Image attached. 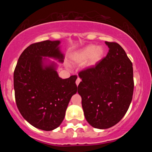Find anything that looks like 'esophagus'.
Wrapping results in <instances>:
<instances>
[{
  "label": "esophagus",
  "instance_id": "34e87169",
  "mask_svg": "<svg viewBox=\"0 0 152 152\" xmlns=\"http://www.w3.org/2000/svg\"><path fill=\"white\" fill-rule=\"evenodd\" d=\"M81 78L78 77V78H77V79H76V85H77V86H78V84H79V83H80V82H81Z\"/></svg>",
  "mask_w": 152,
  "mask_h": 152
}]
</instances>
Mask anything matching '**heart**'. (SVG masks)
<instances>
[{"instance_id": "b5f03b06", "label": "heart", "mask_w": 152, "mask_h": 152, "mask_svg": "<svg viewBox=\"0 0 152 152\" xmlns=\"http://www.w3.org/2000/svg\"><path fill=\"white\" fill-rule=\"evenodd\" d=\"M104 54V50L102 47H96L94 45H89L74 53L72 56V61L78 64L86 61V66L87 67H92L96 65L102 60Z\"/></svg>"}]
</instances>
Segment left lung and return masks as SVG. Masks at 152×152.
<instances>
[{
  "label": "left lung",
  "instance_id": "obj_1",
  "mask_svg": "<svg viewBox=\"0 0 152 152\" xmlns=\"http://www.w3.org/2000/svg\"><path fill=\"white\" fill-rule=\"evenodd\" d=\"M105 43L109 50L95 67L78 74V93L86 121L91 126L105 129L121 121L129 107L134 92L132 63L123 48L114 42Z\"/></svg>",
  "mask_w": 152,
  "mask_h": 152
}]
</instances>
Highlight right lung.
<instances>
[{"label":"right lung","mask_w":152,"mask_h":152,"mask_svg":"<svg viewBox=\"0 0 152 152\" xmlns=\"http://www.w3.org/2000/svg\"><path fill=\"white\" fill-rule=\"evenodd\" d=\"M60 41L33 43L23 51L13 74L17 107L30 124L44 131L61 125L70 99L77 92L76 76L62 79L56 63L64 62Z\"/></svg>","instance_id":"obj_1"}]
</instances>
